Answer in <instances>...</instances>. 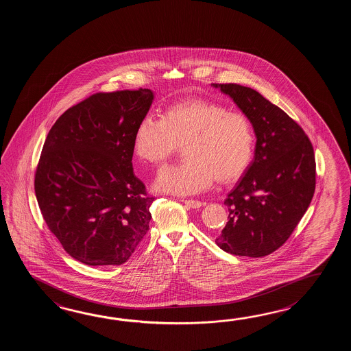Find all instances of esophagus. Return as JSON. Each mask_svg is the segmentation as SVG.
Returning <instances> with one entry per match:
<instances>
[{
  "mask_svg": "<svg viewBox=\"0 0 351 351\" xmlns=\"http://www.w3.org/2000/svg\"><path fill=\"white\" fill-rule=\"evenodd\" d=\"M182 202L186 204L188 207H191V208H199L203 206V203L201 201H194V199H182Z\"/></svg>",
  "mask_w": 351,
  "mask_h": 351,
  "instance_id": "1",
  "label": "esophagus"
}]
</instances>
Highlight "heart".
<instances>
[{
  "mask_svg": "<svg viewBox=\"0 0 351 351\" xmlns=\"http://www.w3.org/2000/svg\"><path fill=\"white\" fill-rule=\"evenodd\" d=\"M182 145L184 160L165 169L158 191L192 195L217 179L232 183L252 162L254 134L250 120L204 99H186L167 106L160 119L144 117L133 139L135 157L148 165L165 163Z\"/></svg>",
  "mask_w": 351,
  "mask_h": 351,
  "instance_id": "heart-1",
  "label": "heart"
}]
</instances>
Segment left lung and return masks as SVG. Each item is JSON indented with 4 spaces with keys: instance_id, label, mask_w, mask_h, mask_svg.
Returning <instances> with one entry per match:
<instances>
[{
    "instance_id": "8db88e82",
    "label": "left lung",
    "mask_w": 351,
    "mask_h": 351,
    "mask_svg": "<svg viewBox=\"0 0 351 351\" xmlns=\"http://www.w3.org/2000/svg\"><path fill=\"white\" fill-rule=\"evenodd\" d=\"M213 86L233 99L257 138L252 163L224 199L228 222L216 243L228 254L263 257L284 245L311 203L313 144L295 120L258 91L232 82Z\"/></svg>"
}]
</instances>
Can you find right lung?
<instances>
[{
	"label": "right lung",
	"mask_w": 351,
	"mask_h": 351,
	"mask_svg": "<svg viewBox=\"0 0 351 351\" xmlns=\"http://www.w3.org/2000/svg\"><path fill=\"white\" fill-rule=\"evenodd\" d=\"M149 89L93 94L46 136L35 193L49 230L75 260L117 266L149 230L156 197L133 172V139L153 103Z\"/></svg>",
	"instance_id": "add662e5"
}]
</instances>
